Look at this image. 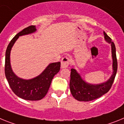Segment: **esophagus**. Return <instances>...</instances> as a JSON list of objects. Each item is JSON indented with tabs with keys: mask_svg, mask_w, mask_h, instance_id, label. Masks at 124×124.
Returning <instances> with one entry per match:
<instances>
[{
	"mask_svg": "<svg viewBox=\"0 0 124 124\" xmlns=\"http://www.w3.org/2000/svg\"><path fill=\"white\" fill-rule=\"evenodd\" d=\"M70 63V59L67 57H64L62 58L61 61V67L62 68H67Z\"/></svg>",
	"mask_w": 124,
	"mask_h": 124,
	"instance_id": "obj_1",
	"label": "esophagus"
}]
</instances>
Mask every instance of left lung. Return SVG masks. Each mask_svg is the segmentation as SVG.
I'll return each mask as SVG.
<instances>
[{"label":"left lung","mask_w":124,"mask_h":124,"mask_svg":"<svg viewBox=\"0 0 124 124\" xmlns=\"http://www.w3.org/2000/svg\"><path fill=\"white\" fill-rule=\"evenodd\" d=\"M104 35L106 42L111 45L112 57L113 60L112 75L105 82L100 84H90L83 80L80 74L77 72L75 69H72L69 85L70 89L72 96L78 101L87 102L101 97L108 92L115 79L117 70L116 46L114 43L112 41L111 38L108 37L105 32H104Z\"/></svg>","instance_id":"8db88e82"}]
</instances>
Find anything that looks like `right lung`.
<instances>
[{
    "label": "right lung",
    "mask_w": 124,
    "mask_h": 124,
    "mask_svg": "<svg viewBox=\"0 0 124 124\" xmlns=\"http://www.w3.org/2000/svg\"><path fill=\"white\" fill-rule=\"evenodd\" d=\"M36 30L35 25H31L25 28L11 40L5 52V74L8 84L16 95L27 101H39L46 96L52 78L59 72L61 68L60 62L51 63L41 74L29 80L19 78L14 73L10 62L12 47L19 36L32 34L35 32Z\"/></svg>",
    "instance_id": "obj_1"
}]
</instances>
